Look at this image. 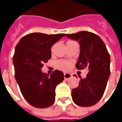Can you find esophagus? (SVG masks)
Here are the masks:
<instances>
[{
  "label": "esophagus",
  "instance_id": "34e87169",
  "mask_svg": "<svg viewBox=\"0 0 122 122\" xmlns=\"http://www.w3.org/2000/svg\"><path fill=\"white\" fill-rule=\"evenodd\" d=\"M72 77V75L71 73H64V78L65 79L67 80L69 79Z\"/></svg>",
  "mask_w": 122,
  "mask_h": 122
}]
</instances>
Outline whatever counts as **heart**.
Returning <instances> with one entry per match:
<instances>
[{
    "label": "heart",
    "instance_id": "heart-1",
    "mask_svg": "<svg viewBox=\"0 0 122 122\" xmlns=\"http://www.w3.org/2000/svg\"><path fill=\"white\" fill-rule=\"evenodd\" d=\"M56 67L63 71H67L71 67V62L67 60H59L56 62Z\"/></svg>",
    "mask_w": 122,
    "mask_h": 122
}]
</instances>
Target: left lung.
<instances>
[{
	"label": "left lung",
	"instance_id": "left-lung-1",
	"mask_svg": "<svg viewBox=\"0 0 122 122\" xmlns=\"http://www.w3.org/2000/svg\"><path fill=\"white\" fill-rule=\"evenodd\" d=\"M66 36L80 44L77 69H89L87 77L81 78L78 87L72 89V99L79 106H92L102 97L106 88L110 75V54L102 39L94 33L80 31Z\"/></svg>",
	"mask_w": 122,
	"mask_h": 122
}]
</instances>
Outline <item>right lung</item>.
<instances>
[{"label": "right lung", "instance_id": "1", "mask_svg": "<svg viewBox=\"0 0 122 122\" xmlns=\"http://www.w3.org/2000/svg\"><path fill=\"white\" fill-rule=\"evenodd\" d=\"M65 34L33 33L22 37L13 56L16 81L24 98L33 107L46 108L55 100V87L63 81V72L55 70L50 76L41 71L51 57V47Z\"/></svg>", "mask_w": 122, "mask_h": 122}]
</instances>
